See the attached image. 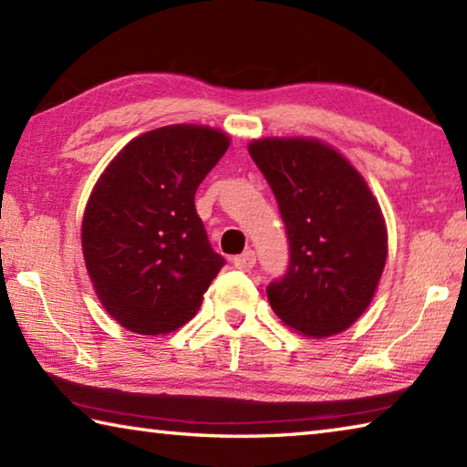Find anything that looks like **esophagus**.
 <instances>
[{"instance_id":"esophagus-1","label":"esophagus","mask_w":467,"mask_h":467,"mask_svg":"<svg viewBox=\"0 0 467 467\" xmlns=\"http://www.w3.org/2000/svg\"><path fill=\"white\" fill-rule=\"evenodd\" d=\"M233 264H234L236 270L249 272L251 267L255 265V253H253V251H244V253H241V255H236V257L233 259Z\"/></svg>"}]
</instances>
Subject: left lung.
<instances>
[{
    "instance_id": "obj_1",
    "label": "left lung",
    "mask_w": 467,
    "mask_h": 467,
    "mask_svg": "<svg viewBox=\"0 0 467 467\" xmlns=\"http://www.w3.org/2000/svg\"><path fill=\"white\" fill-rule=\"evenodd\" d=\"M249 154L278 200L290 244L267 298L306 337L346 331L373 300L387 259V226L365 177L317 138H262Z\"/></svg>"
}]
</instances>
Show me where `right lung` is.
Wrapping results in <instances>:
<instances>
[{"instance_id":"add662e5","label":"right lung","mask_w":467,"mask_h":467,"mask_svg":"<svg viewBox=\"0 0 467 467\" xmlns=\"http://www.w3.org/2000/svg\"><path fill=\"white\" fill-rule=\"evenodd\" d=\"M228 146L208 125H167L133 138L102 171L84 210L82 253L121 327L164 336L200 311L224 257L212 249L195 192Z\"/></svg>"}]
</instances>
